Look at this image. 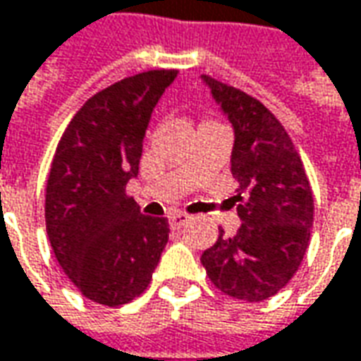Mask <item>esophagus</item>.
I'll list each match as a JSON object with an SVG mask.
<instances>
[{
  "label": "esophagus",
  "instance_id": "34e87169",
  "mask_svg": "<svg viewBox=\"0 0 361 361\" xmlns=\"http://www.w3.org/2000/svg\"><path fill=\"white\" fill-rule=\"evenodd\" d=\"M190 220V216L188 214H185V212H173L171 216H169V224H171V228H180V226H185L186 222Z\"/></svg>",
  "mask_w": 361,
  "mask_h": 361
}]
</instances>
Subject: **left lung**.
I'll return each instance as SVG.
<instances>
[{
    "mask_svg": "<svg viewBox=\"0 0 361 361\" xmlns=\"http://www.w3.org/2000/svg\"><path fill=\"white\" fill-rule=\"evenodd\" d=\"M200 81L234 130L231 171L238 188L232 198L243 222L232 236L219 228L200 262L224 294L262 302L286 286L306 254L314 222L310 183L286 129L258 99L209 75Z\"/></svg>",
    "mask_w": 361,
    "mask_h": 361,
    "instance_id": "obj_1",
    "label": "left lung"
}]
</instances>
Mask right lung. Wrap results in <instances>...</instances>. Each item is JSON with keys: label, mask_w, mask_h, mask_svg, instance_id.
<instances>
[{"label": "right lung", "mask_w": 361, "mask_h": 361, "mask_svg": "<svg viewBox=\"0 0 361 361\" xmlns=\"http://www.w3.org/2000/svg\"><path fill=\"white\" fill-rule=\"evenodd\" d=\"M176 73L147 71L99 91L53 157L45 195L51 248L85 298L103 306L142 294L169 243V220L141 214L125 186L139 175L152 111Z\"/></svg>", "instance_id": "right-lung-1"}]
</instances>
